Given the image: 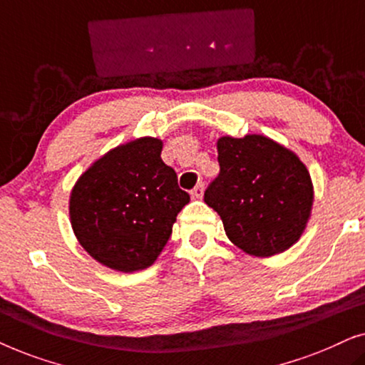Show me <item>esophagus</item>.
Instances as JSON below:
<instances>
[{
    "label": "esophagus",
    "mask_w": 365,
    "mask_h": 365,
    "mask_svg": "<svg viewBox=\"0 0 365 365\" xmlns=\"http://www.w3.org/2000/svg\"><path fill=\"white\" fill-rule=\"evenodd\" d=\"M202 192H204V182H199V184H196V186H194V189L191 191L192 197H196V199L202 197Z\"/></svg>",
    "instance_id": "obj_1"
}]
</instances>
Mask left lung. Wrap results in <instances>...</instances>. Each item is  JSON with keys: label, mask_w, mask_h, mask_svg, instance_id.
I'll list each match as a JSON object with an SVG mask.
<instances>
[{"label": "left lung", "mask_w": 365, "mask_h": 365, "mask_svg": "<svg viewBox=\"0 0 365 365\" xmlns=\"http://www.w3.org/2000/svg\"><path fill=\"white\" fill-rule=\"evenodd\" d=\"M217 178L204 202L222 219L227 237L257 257L286 251L301 237L312 207V182L296 154L249 134L217 141Z\"/></svg>", "instance_id": "8db88e82"}]
</instances>
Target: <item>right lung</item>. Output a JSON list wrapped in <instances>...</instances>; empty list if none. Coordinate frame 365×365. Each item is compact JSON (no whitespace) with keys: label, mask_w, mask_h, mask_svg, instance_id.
Masks as SVG:
<instances>
[{"label":"right lung","mask_w":365,"mask_h":365,"mask_svg":"<svg viewBox=\"0 0 365 365\" xmlns=\"http://www.w3.org/2000/svg\"><path fill=\"white\" fill-rule=\"evenodd\" d=\"M163 143L141 138L98 159L69 199L71 226L98 262L121 272L151 266L166 246L189 194L161 159Z\"/></svg>","instance_id":"add662e5"}]
</instances>
